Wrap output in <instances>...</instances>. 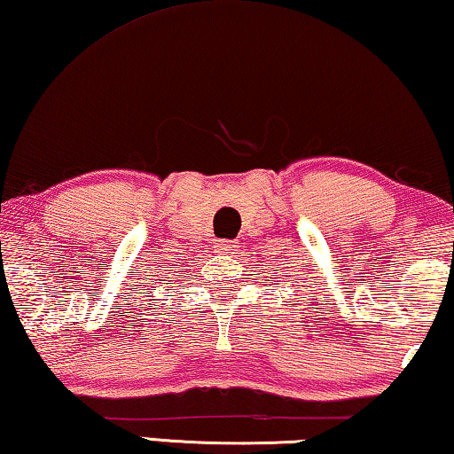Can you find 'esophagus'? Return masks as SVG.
Returning a JSON list of instances; mask_svg holds the SVG:
<instances>
[{
	"instance_id": "esophagus-1",
	"label": "esophagus",
	"mask_w": 454,
	"mask_h": 454,
	"mask_svg": "<svg viewBox=\"0 0 454 454\" xmlns=\"http://www.w3.org/2000/svg\"><path fill=\"white\" fill-rule=\"evenodd\" d=\"M236 248H239V242H236V240H218V242H215V253H220V254H232Z\"/></svg>"
}]
</instances>
